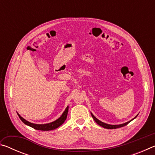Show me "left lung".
<instances>
[{
    "instance_id": "obj_1",
    "label": "left lung",
    "mask_w": 155,
    "mask_h": 155,
    "mask_svg": "<svg viewBox=\"0 0 155 155\" xmlns=\"http://www.w3.org/2000/svg\"><path fill=\"white\" fill-rule=\"evenodd\" d=\"M91 116H92V117H93V119L94 120V121H95L97 124H98V125H100V126H101L102 127H103V128H108V129H114V128H120V127H124V126H126L127 124H128V123H129L130 121H132V120H133V119H135V117H137V116H136L135 117H134V118H133V120H131L130 121H129V122H126V123H124V124H119V125H111V124H105V123H104V122H101V121H100L99 120H98L96 118V117L94 116V115L91 114Z\"/></svg>"
}]
</instances>
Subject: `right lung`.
Here are the masks:
<instances>
[{"mask_svg":"<svg viewBox=\"0 0 155 155\" xmlns=\"http://www.w3.org/2000/svg\"><path fill=\"white\" fill-rule=\"evenodd\" d=\"M68 112V106L67 108L65 109L64 112L63 113L61 116L59 117V118L57 119L55 121L48 123V124H33V123H31L27 121V120H25L23 117H22L20 115L18 114V116L20 118V120L25 123V124H27L29 127L35 128L36 130H54L55 128H58L59 126H61L63 123L65 122V120L67 118V115Z\"/></svg>","mask_w":155,"mask_h":155,"instance_id":"add662e5","label":"right lung"}]
</instances>
